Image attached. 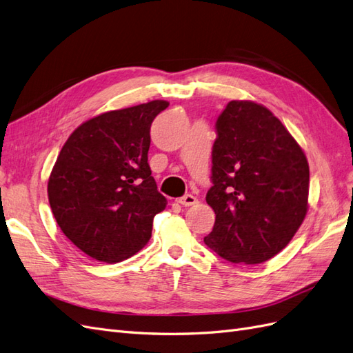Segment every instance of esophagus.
Returning a JSON list of instances; mask_svg holds the SVG:
<instances>
[{"mask_svg": "<svg viewBox=\"0 0 353 353\" xmlns=\"http://www.w3.org/2000/svg\"><path fill=\"white\" fill-rule=\"evenodd\" d=\"M179 205H183V206H185V208H188V206H194L196 203H197V199L193 196V194H185L184 197H181V199H178L176 200Z\"/></svg>", "mask_w": 353, "mask_h": 353, "instance_id": "obj_1", "label": "esophagus"}]
</instances>
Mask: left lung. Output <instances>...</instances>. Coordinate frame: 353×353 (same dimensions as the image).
<instances>
[{
	"label": "left lung",
	"instance_id": "1",
	"mask_svg": "<svg viewBox=\"0 0 353 353\" xmlns=\"http://www.w3.org/2000/svg\"><path fill=\"white\" fill-rule=\"evenodd\" d=\"M216 134L206 194L216 218L205 244L232 263L266 262L306 216V156L279 117L254 101H230Z\"/></svg>",
	"mask_w": 353,
	"mask_h": 353
}]
</instances>
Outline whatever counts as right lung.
Segmentation results:
<instances>
[{
  "instance_id": "add662e5",
  "label": "right lung",
  "mask_w": 353,
  "mask_h": 353,
  "mask_svg": "<svg viewBox=\"0 0 353 353\" xmlns=\"http://www.w3.org/2000/svg\"><path fill=\"white\" fill-rule=\"evenodd\" d=\"M169 105L153 100L83 122L63 145L48 179L60 230L85 254L114 263L152 237L166 208L148 166L150 126Z\"/></svg>"
}]
</instances>
